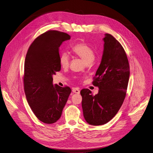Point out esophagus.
<instances>
[{"label": "esophagus", "mask_w": 153, "mask_h": 153, "mask_svg": "<svg viewBox=\"0 0 153 153\" xmlns=\"http://www.w3.org/2000/svg\"><path fill=\"white\" fill-rule=\"evenodd\" d=\"M72 91L73 93H75L76 94H79L80 92V91L79 90V89L77 88H73V90H72Z\"/></svg>", "instance_id": "obj_1"}]
</instances>
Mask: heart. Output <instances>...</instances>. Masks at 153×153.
I'll use <instances>...</instances> for the list:
<instances>
[{
	"label": "heart",
	"instance_id": "obj_1",
	"mask_svg": "<svg viewBox=\"0 0 153 153\" xmlns=\"http://www.w3.org/2000/svg\"><path fill=\"white\" fill-rule=\"evenodd\" d=\"M72 51L76 56L80 57L85 62L90 63L95 58V53L89 45L85 42H79L72 48ZM60 66L63 68H66L69 66L70 57L68 53H62L60 54L59 58Z\"/></svg>",
	"mask_w": 153,
	"mask_h": 153
}]
</instances>
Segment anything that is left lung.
<instances>
[{"mask_svg":"<svg viewBox=\"0 0 153 153\" xmlns=\"http://www.w3.org/2000/svg\"><path fill=\"white\" fill-rule=\"evenodd\" d=\"M104 49L92 84L99 88L91 94L88 88L81 90L83 117L93 126L107 123L123 105L130 75L129 61L123 46L113 36L105 34Z\"/></svg>","mask_w":153,"mask_h":153,"instance_id":"8db88e82","label":"left lung"}]
</instances>
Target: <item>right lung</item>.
<instances>
[{
  "instance_id": "add662e5",
  "label": "right lung",
  "mask_w": 153,
  "mask_h": 153,
  "mask_svg": "<svg viewBox=\"0 0 153 153\" xmlns=\"http://www.w3.org/2000/svg\"><path fill=\"white\" fill-rule=\"evenodd\" d=\"M70 36L48 30L30 45L24 62V88L27 101L40 121L53 124L60 118L71 92L69 87L53 84V75L60 71L59 48Z\"/></svg>"
}]
</instances>
